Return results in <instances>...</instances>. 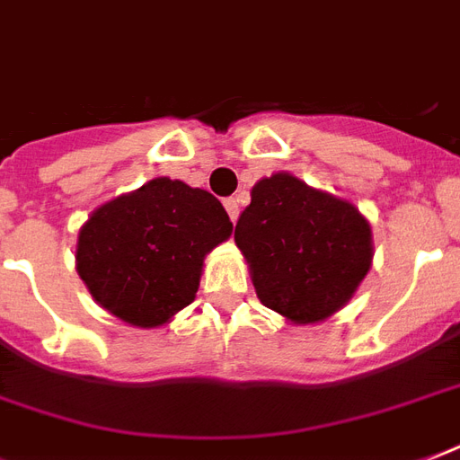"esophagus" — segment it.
<instances>
[{"label":"esophagus","instance_id":"34e87169","mask_svg":"<svg viewBox=\"0 0 460 460\" xmlns=\"http://www.w3.org/2000/svg\"><path fill=\"white\" fill-rule=\"evenodd\" d=\"M224 208H226V212H229L231 222H236L238 212H241V209H238V200H236V198H226V200H224Z\"/></svg>","mask_w":460,"mask_h":460}]
</instances>
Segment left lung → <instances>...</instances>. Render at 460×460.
<instances>
[{
    "instance_id": "left-lung-1",
    "label": "left lung",
    "mask_w": 460,
    "mask_h": 460,
    "mask_svg": "<svg viewBox=\"0 0 460 460\" xmlns=\"http://www.w3.org/2000/svg\"><path fill=\"white\" fill-rule=\"evenodd\" d=\"M260 303L317 324L356 296L375 255L372 226L346 198L288 172L260 179L234 234Z\"/></svg>"
}]
</instances>
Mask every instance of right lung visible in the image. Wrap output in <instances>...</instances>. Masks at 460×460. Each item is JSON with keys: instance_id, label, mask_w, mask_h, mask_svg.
I'll return each mask as SVG.
<instances>
[{"instance_id": "right-lung-1", "label": "right lung", "mask_w": 460, "mask_h": 460, "mask_svg": "<svg viewBox=\"0 0 460 460\" xmlns=\"http://www.w3.org/2000/svg\"><path fill=\"white\" fill-rule=\"evenodd\" d=\"M215 195L169 176L111 198L78 231L75 272L97 305L140 329L195 301L208 252L231 236Z\"/></svg>"}]
</instances>
